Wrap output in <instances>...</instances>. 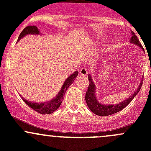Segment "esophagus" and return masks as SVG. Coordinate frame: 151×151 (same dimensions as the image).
<instances>
[{
    "label": "esophagus",
    "mask_w": 151,
    "mask_h": 151,
    "mask_svg": "<svg viewBox=\"0 0 151 151\" xmlns=\"http://www.w3.org/2000/svg\"><path fill=\"white\" fill-rule=\"evenodd\" d=\"M80 74L82 76H87L88 74V69L87 68H81L80 69Z\"/></svg>",
    "instance_id": "obj_1"
}]
</instances>
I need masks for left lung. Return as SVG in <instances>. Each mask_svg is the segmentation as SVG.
Returning <instances> with one entry per match:
<instances>
[{
    "mask_svg": "<svg viewBox=\"0 0 151 151\" xmlns=\"http://www.w3.org/2000/svg\"><path fill=\"white\" fill-rule=\"evenodd\" d=\"M131 33L132 35L130 39L131 43L140 47V48L144 50V49L142 48V46L141 45V43L139 42V39H138L137 36L135 35V33L133 31L131 32ZM88 77V80L90 82V84L89 86H88V91H86V94H85V101H86L87 105H88L90 110L92 111V112H93L96 115H99V116H107V115H112V114H115L116 112H118L119 111L122 110L123 108L126 107L132 101V99L134 98L135 96L139 93V91H140L142 85L143 81V80H141L139 87L136 90V91L131 96H129V98L125 99L122 102H120L119 104H116L107 105L101 104L97 100L96 96V85L94 84L93 81L92 77L91 76V74H89Z\"/></svg>",
    "mask_w": 151,
    "mask_h": 151,
    "instance_id": "obj_1",
    "label": "left lung"
}]
</instances>
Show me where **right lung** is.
I'll return each instance as SVG.
<instances>
[{
  "instance_id": "1",
  "label": "right lung",
  "mask_w": 151,
  "mask_h": 151,
  "mask_svg": "<svg viewBox=\"0 0 151 151\" xmlns=\"http://www.w3.org/2000/svg\"><path fill=\"white\" fill-rule=\"evenodd\" d=\"M28 34H34V35H39L40 34V31L38 30L37 27L35 25H29L27 26L26 28H24L23 30L20 33L19 37H18L17 42L20 40L22 37ZM78 74V71H76L71 75L68 76L67 79L65 80V83H63V86L61 87V89L59 91L58 95L55 96L54 99L50 100V101H45V102H33V101H30L28 100H26L25 98L21 96L22 99L23 100L24 102L28 106L34 109L35 111L38 112L39 113L42 114V115H45V114H51L54 111L58 109L59 106L61 104L62 101L63 99V96L65 95L67 88L72 84L73 82L76 79Z\"/></svg>"
}]
</instances>
